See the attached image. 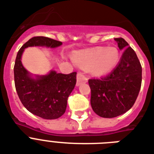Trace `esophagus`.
Wrapping results in <instances>:
<instances>
[{"label":"esophagus","instance_id":"34e87169","mask_svg":"<svg viewBox=\"0 0 154 154\" xmlns=\"http://www.w3.org/2000/svg\"><path fill=\"white\" fill-rule=\"evenodd\" d=\"M88 78L83 72H78L77 75V85H80L82 83H85L87 82Z\"/></svg>","mask_w":154,"mask_h":154}]
</instances>
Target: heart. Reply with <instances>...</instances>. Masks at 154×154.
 Returning a JSON list of instances; mask_svg holds the SVG:
<instances>
[{"label":"heart","mask_w":154,"mask_h":154,"mask_svg":"<svg viewBox=\"0 0 154 154\" xmlns=\"http://www.w3.org/2000/svg\"><path fill=\"white\" fill-rule=\"evenodd\" d=\"M119 52L115 47H98L88 51L77 52L72 55L74 62L83 68H89L95 75L110 72L119 60Z\"/></svg>","instance_id":"obj_1"}]
</instances>
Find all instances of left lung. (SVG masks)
I'll return each mask as SVG.
<instances>
[{"label":"left lung","instance_id":"1","mask_svg":"<svg viewBox=\"0 0 154 154\" xmlns=\"http://www.w3.org/2000/svg\"><path fill=\"white\" fill-rule=\"evenodd\" d=\"M124 49L118 65L109 74L89 80L92 109L101 117L112 118L130 109L141 89L142 69L134 49L123 38H115Z\"/></svg>","mask_w":154,"mask_h":154}]
</instances>
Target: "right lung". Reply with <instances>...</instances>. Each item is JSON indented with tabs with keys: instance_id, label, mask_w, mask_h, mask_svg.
Returning a JSON list of instances; mask_svg holds the SVG:
<instances>
[{
	"instance_id": "add662e5",
	"label": "right lung",
	"mask_w": 154,
	"mask_h": 154,
	"mask_svg": "<svg viewBox=\"0 0 154 154\" xmlns=\"http://www.w3.org/2000/svg\"><path fill=\"white\" fill-rule=\"evenodd\" d=\"M62 42L45 37H34L19 49L14 65V82L23 105L32 114L44 119H57L65 112L68 97L77 82V72L69 74L51 71L32 78L22 65L20 58L25 48L45 46L56 48Z\"/></svg>"
}]
</instances>
